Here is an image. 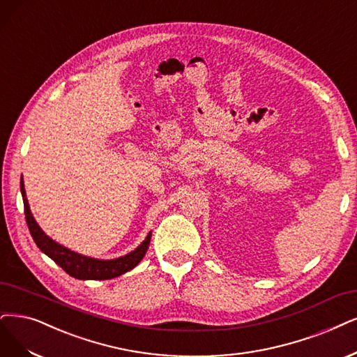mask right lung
<instances>
[{
	"mask_svg": "<svg viewBox=\"0 0 357 357\" xmlns=\"http://www.w3.org/2000/svg\"><path fill=\"white\" fill-rule=\"evenodd\" d=\"M20 191L23 197V204H24V216L26 223H28V228L31 231L32 238L35 244L39 247L43 253H45L50 259L54 260L57 265L70 276L76 280H112L116 276L122 275L130 269H134L138 263L142 260L150 245L151 240V232L145 238L134 252L123 257H117L113 260H100V259H92L86 257L79 253L72 252V250L60 245L59 243L52 241L50 236L39 228L38 223L35 222L28 199H26V191H24V183L23 178L20 179Z\"/></svg>",
	"mask_w": 357,
	"mask_h": 357,
	"instance_id": "right-lung-1",
	"label": "right lung"
}]
</instances>
